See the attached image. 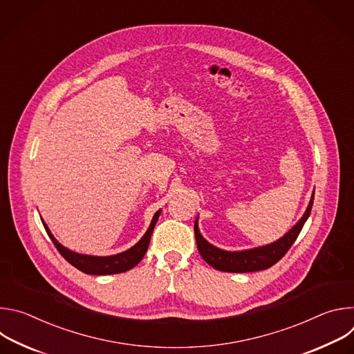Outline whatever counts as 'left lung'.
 I'll list each match as a JSON object with an SVG mask.
<instances>
[{
	"mask_svg": "<svg viewBox=\"0 0 354 354\" xmlns=\"http://www.w3.org/2000/svg\"><path fill=\"white\" fill-rule=\"evenodd\" d=\"M314 193L315 192H313L306 213L302 214V217L297 221V224L288 232H286L280 239L263 246L250 248L245 250H224L212 245L209 241L203 238V235L200 234L198 216H197L194 221V236H196L197 249L200 252L201 258H203L212 268L220 272H228V273H249V272H259V270L269 269L286 255V252L291 248L298 234L301 232L302 227H304L306 221L308 220L313 205H314Z\"/></svg>",
	"mask_w": 354,
	"mask_h": 354,
	"instance_id": "left-lung-1",
	"label": "left lung"
}]
</instances>
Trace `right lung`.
Instances as JSON below:
<instances>
[{"instance_id":"1","label":"right lung","mask_w":354,"mask_h":354,"mask_svg":"<svg viewBox=\"0 0 354 354\" xmlns=\"http://www.w3.org/2000/svg\"><path fill=\"white\" fill-rule=\"evenodd\" d=\"M162 210H158L153 220H151V224L148 227V230L145 231V234L142 235V238L130 249L120 252V254L116 255H111V257H93V255H84V254H78V252H74L66 246H63L52 234V231L48 230L47 224L43 221V227L47 232V235L52 239V242L55 243V246L57 248V250L62 254V257L71 263L74 268H77L78 270L86 273V274H95V276H105V274H118V273H123L127 272L130 269H133L136 265L140 263V261L142 259V257L145 255V252L148 249L149 245V239H151V234L154 231V227L160 218Z\"/></svg>"}]
</instances>
